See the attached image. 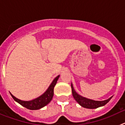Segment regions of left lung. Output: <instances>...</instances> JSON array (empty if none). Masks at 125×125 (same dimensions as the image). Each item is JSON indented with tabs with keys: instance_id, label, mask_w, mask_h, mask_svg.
Instances as JSON below:
<instances>
[{
	"instance_id": "8db88e82",
	"label": "left lung",
	"mask_w": 125,
	"mask_h": 125,
	"mask_svg": "<svg viewBox=\"0 0 125 125\" xmlns=\"http://www.w3.org/2000/svg\"><path fill=\"white\" fill-rule=\"evenodd\" d=\"M71 89H72L73 96L76 102L83 108H88V109H94V108L104 106L112 98V96H111L104 101H95V100L88 99V98L82 96L79 94L78 93H76L75 89H74L73 85L72 83H71Z\"/></svg>"
}]
</instances>
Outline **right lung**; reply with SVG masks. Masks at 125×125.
I'll list each match as a JSON object with an SVG mask.
<instances>
[{
    "label": "right lung",
    "mask_w": 125,
    "mask_h": 125,
    "mask_svg": "<svg viewBox=\"0 0 125 125\" xmlns=\"http://www.w3.org/2000/svg\"><path fill=\"white\" fill-rule=\"evenodd\" d=\"M59 76L60 75H58L57 77L54 79V80L52 81L51 84L49 85V88H47V90L42 94H41L40 96L35 98L34 100H30V101H23V100H19L15 97L10 93V94L13 98V99L22 106L31 110H39L41 108L48 104L52 99L53 95H54V88L55 85L56 84V83L59 79Z\"/></svg>",
    "instance_id": "obj_1"
}]
</instances>
